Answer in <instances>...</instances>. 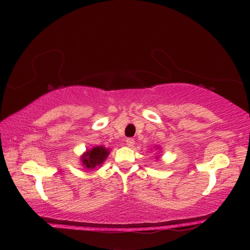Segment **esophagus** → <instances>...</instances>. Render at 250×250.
Instances as JSON below:
<instances>
[{"instance_id": "esophagus-1", "label": "esophagus", "mask_w": 250, "mask_h": 250, "mask_svg": "<svg viewBox=\"0 0 250 250\" xmlns=\"http://www.w3.org/2000/svg\"><path fill=\"white\" fill-rule=\"evenodd\" d=\"M125 143H126V146H129V147H132L134 145V140L133 139H126V141H125Z\"/></svg>"}]
</instances>
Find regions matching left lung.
Here are the masks:
<instances>
[{
	"mask_svg": "<svg viewBox=\"0 0 250 250\" xmlns=\"http://www.w3.org/2000/svg\"><path fill=\"white\" fill-rule=\"evenodd\" d=\"M157 149H159V148H158V147H157ZM156 159H159V157L157 156V157H156Z\"/></svg>",
	"mask_w": 250,
	"mask_h": 250,
	"instance_id": "8db88e82",
	"label": "left lung"
}]
</instances>
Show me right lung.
<instances>
[{"instance_id": "1", "label": "right lung", "mask_w": 250, "mask_h": 250, "mask_svg": "<svg viewBox=\"0 0 250 250\" xmlns=\"http://www.w3.org/2000/svg\"><path fill=\"white\" fill-rule=\"evenodd\" d=\"M110 149L103 146H95L88 149L81 156V163L87 169H92L101 167L108 157Z\"/></svg>"}]
</instances>
